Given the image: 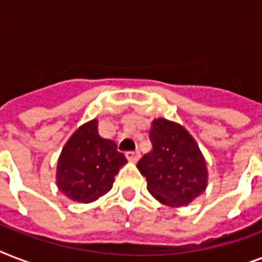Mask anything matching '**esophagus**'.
I'll list each match as a JSON object with an SVG mask.
<instances>
[{
	"mask_svg": "<svg viewBox=\"0 0 262 262\" xmlns=\"http://www.w3.org/2000/svg\"><path fill=\"white\" fill-rule=\"evenodd\" d=\"M125 155H126V158L130 160V162H137V160L140 159V152L139 151H127Z\"/></svg>",
	"mask_w": 262,
	"mask_h": 262,
	"instance_id": "esophagus-1",
	"label": "esophagus"
}]
</instances>
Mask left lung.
<instances>
[{
	"instance_id": "1",
	"label": "left lung",
	"mask_w": 262,
	"mask_h": 262,
	"mask_svg": "<svg viewBox=\"0 0 262 262\" xmlns=\"http://www.w3.org/2000/svg\"><path fill=\"white\" fill-rule=\"evenodd\" d=\"M152 151L137 163L148 190L170 207L186 205L207 187V164L197 144L182 126L159 118L149 132Z\"/></svg>"
}]
</instances>
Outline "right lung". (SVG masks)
Returning <instances> with one entry per match:
<instances>
[{
	"label": "right lung",
	"instance_id": "obj_1",
	"mask_svg": "<svg viewBox=\"0 0 262 262\" xmlns=\"http://www.w3.org/2000/svg\"><path fill=\"white\" fill-rule=\"evenodd\" d=\"M125 162L117 144L99 136L98 121L92 119L65 144L57 166V185L73 201L91 203L110 190Z\"/></svg>",
	"mask_w": 262,
	"mask_h": 262
}]
</instances>
